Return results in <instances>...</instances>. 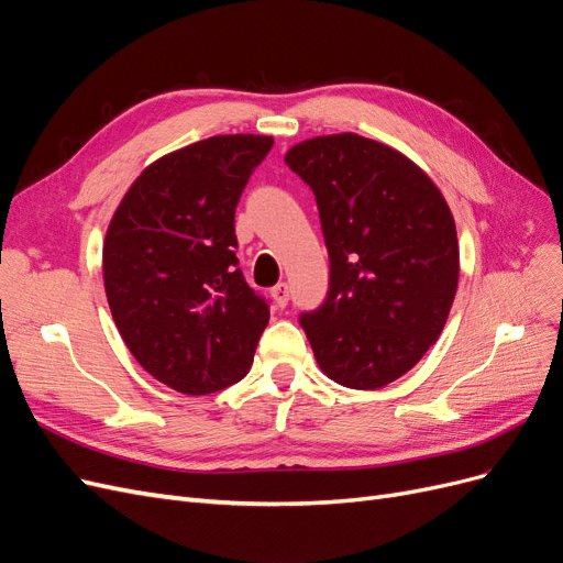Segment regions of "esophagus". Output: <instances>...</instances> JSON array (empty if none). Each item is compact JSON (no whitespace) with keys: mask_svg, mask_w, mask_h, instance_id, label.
Listing matches in <instances>:
<instances>
[{"mask_svg":"<svg viewBox=\"0 0 563 563\" xmlns=\"http://www.w3.org/2000/svg\"><path fill=\"white\" fill-rule=\"evenodd\" d=\"M288 296H291V291H288V284H277L275 288H272V298H275V302H277V308H286V302H288Z\"/></svg>","mask_w":563,"mask_h":563,"instance_id":"1","label":"esophagus"}]
</instances>
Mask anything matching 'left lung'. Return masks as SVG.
<instances>
[{"mask_svg": "<svg viewBox=\"0 0 563 563\" xmlns=\"http://www.w3.org/2000/svg\"><path fill=\"white\" fill-rule=\"evenodd\" d=\"M284 162L312 187L331 258L327 302L300 317L319 368L352 389L395 383L437 343L457 291L444 195L399 150L350 131Z\"/></svg>", "mask_w": 563, "mask_h": 563, "instance_id": "obj_1", "label": "left lung"}]
</instances>
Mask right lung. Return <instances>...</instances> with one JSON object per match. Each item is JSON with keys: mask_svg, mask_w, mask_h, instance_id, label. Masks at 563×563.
Listing matches in <instances>:
<instances>
[{"mask_svg": "<svg viewBox=\"0 0 563 563\" xmlns=\"http://www.w3.org/2000/svg\"><path fill=\"white\" fill-rule=\"evenodd\" d=\"M272 135L232 133L168 152L131 183L108 225L112 319L152 378L199 397L242 380L267 302L236 267L234 209Z\"/></svg>", "mask_w": 563, "mask_h": 563, "instance_id": "add662e5", "label": "right lung"}]
</instances>
